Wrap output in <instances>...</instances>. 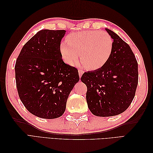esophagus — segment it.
I'll return each mask as SVG.
<instances>
[{"label":"esophagus","instance_id":"1","mask_svg":"<svg viewBox=\"0 0 153 153\" xmlns=\"http://www.w3.org/2000/svg\"><path fill=\"white\" fill-rule=\"evenodd\" d=\"M78 72H79V77H82V74H83V70H81V69H79V70H78Z\"/></svg>","mask_w":153,"mask_h":153}]
</instances>
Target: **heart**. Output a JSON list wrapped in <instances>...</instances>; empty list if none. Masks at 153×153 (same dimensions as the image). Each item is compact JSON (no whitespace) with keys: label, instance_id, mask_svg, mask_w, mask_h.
<instances>
[{"label":"heart","instance_id":"1","mask_svg":"<svg viewBox=\"0 0 153 153\" xmlns=\"http://www.w3.org/2000/svg\"><path fill=\"white\" fill-rule=\"evenodd\" d=\"M113 39L105 31H84L73 33L60 45V53L66 62L74 66L81 61L86 68L97 70L106 64L112 54Z\"/></svg>","mask_w":153,"mask_h":153}]
</instances>
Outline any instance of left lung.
Masks as SVG:
<instances>
[{
    "label": "left lung",
    "mask_w": 153,
    "mask_h": 153,
    "mask_svg": "<svg viewBox=\"0 0 153 153\" xmlns=\"http://www.w3.org/2000/svg\"><path fill=\"white\" fill-rule=\"evenodd\" d=\"M113 39L112 54L106 64L85 72L90 111L97 116H112L126 110L134 99L138 84V64L130 47L118 35L105 29Z\"/></svg>",
    "instance_id": "1"
}]
</instances>
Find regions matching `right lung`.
Listing matches in <instances>:
<instances>
[{"label": "right lung", "instance_id": "add662e5", "mask_svg": "<svg viewBox=\"0 0 153 153\" xmlns=\"http://www.w3.org/2000/svg\"><path fill=\"white\" fill-rule=\"evenodd\" d=\"M65 30L39 31L25 43L15 64L16 87L23 105L32 114L54 119L63 114L66 101L79 82L76 68L62 59Z\"/></svg>", "mask_w": 153, "mask_h": 153}]
</instances>
